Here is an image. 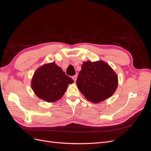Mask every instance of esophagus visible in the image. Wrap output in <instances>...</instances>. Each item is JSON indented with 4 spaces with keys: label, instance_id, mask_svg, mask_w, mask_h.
<instances>
[{
    "label": "esophagus",
    "instance_id": "obj_1",
    "mask_svg": "<svg viewBox=\"0 0 151 151\" xmlns=\"http://www.w3.org/2000/svg\"><path fill=\"white\" fill-rule=\"evenodd\" d=\"M72 77L73 80H74V81L76 82V79H77V76H76V75H75V76H73Z\"/></svg>",
    "mask_w": 151,
    "mask_h": 151
}]
</instances>
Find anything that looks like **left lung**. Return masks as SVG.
Masks as SVG:
<instances>
[{
	"label": "left lung",
	"instance_id": "1",
	"mask_svg": "<svg viewBox=\"0 0 151 151\" xmlns=\"http://www.w3.org/2000/svg\"><path fill=\"white\" fill-rule=\"evenodd\" d=\"M85 98L95 103L110 97L118 86V77L106 62H84L76 81Z\"/></svg>",
	"mask_w": 151,
	"mask_h": 151
}]
</instances>
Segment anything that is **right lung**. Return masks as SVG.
Listing matches in <instances>:
<instances>
[{
    "label": "right lung",
    "mask_w": 151,
    "mask_h": 151,
    "mask_svg": "<svg viewBox=\"0 0 151 151\" xmlns=\"http://www.w3.org/2000/svg\"><path fill=\"white\" fill-rule=\"evenodd\" d=\"M74 83L55 62L38 68L33 77L31 88L38 98L47 102L60 99L67 90L68 84Z\"/></svg>",
    "instance_id": "add662e5"
}]
</instances>
